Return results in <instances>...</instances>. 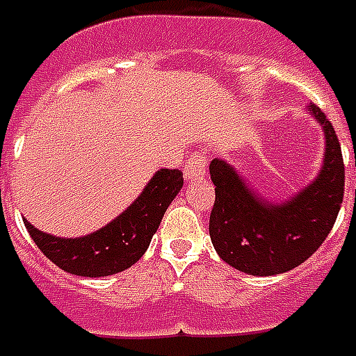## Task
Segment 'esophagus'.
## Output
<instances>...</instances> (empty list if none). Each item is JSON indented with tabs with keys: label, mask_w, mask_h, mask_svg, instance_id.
Here are the masks:
<instances>
[{
	"label": "esophagus",
	"mask_w": 356,
	"mask_h": 356,
	"mask_svg": "<svg viewBox=\"0 0 356 356\" xmlns=\"http://www.w3.org/2000/svg\"><path fill=\"white\" fill-rule=\"evenodd\" d=\"M205 164L207 158L200 154H192L185 164V179L186 181H200L205 177Z\"/></svg>",
	"instance_id": "esophagus-1"
}]
</instances>
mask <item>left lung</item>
Returning <instances> with one entry per match:
<instances>
[{"mask_svg": "<svg viewBox=\"0 0 356 356\" xmlns=\"http://www.w3.org/2000/svg\"><path fill=\"white\" fill-rule=\"evenodd\" d=\"M309 113L325 130L323 168L312 185L285 204L259 198L225 160L215 158L209 164L215 185L209 236L218 257L239 272H289L317 251L338 218L346 185L341 147L325 113L315 104L309 105Z\"/></svg>", "mask_w": 356, "mask_h": 356, "instance_id": "8db88e82", "label": "left lung"}]
</instances>
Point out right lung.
<instances>
[{
	"instance_id": "1",
	"label": "right lung",
	"mask_w": 356,
	"mask_h": 356,
	"mask_svg": "<svg viewBox=\"0 0 356 356\" xmlns=\"http://www.w3.org/2000/svg\"><path fill=\"white\" fill-rule=\"evenodd\" d=\"M181 188V171H156L124 213L83 238H56L38 230L26 218L24 222L41 252L60 270L81 277H105L128 270L143 257L168 205Z\"/></svg>"
}]
</instances>
